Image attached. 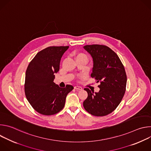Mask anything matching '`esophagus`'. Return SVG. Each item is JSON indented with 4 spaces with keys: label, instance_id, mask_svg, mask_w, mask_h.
<instances>
[{
    "label": "esophagus",
    "instance_id": "34e87169",
    "mask_svg": "<svg viewBox=\"0 0 151 151\" xmlns=\"http://www.w3.org/2000/svg\"><path fill=\"white\" fill-rule=\"evenodd\" d=\"M74 88L76 89V90H82V88L81 87H79V86H75L74 87Z\"/></svg>",
    "mask_w": 151,
    "mask_h": 151
}]
</instances>
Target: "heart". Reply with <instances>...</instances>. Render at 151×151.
Segmentation results:
<instances>
[{
	"label": "heart",
	"mask_w": 151,
	"mask_h": 151,
	"mask_svg": "<svg viewBox=\"0 0 151 151\" xmlns=\"http://www.w3.org/2000/svg\"><path fill=\"white\" fill-rule=\"evenodd\" d=\"M75 57L76 58V60L81 59V58L87 60V55H86L85 53H83V52H78V53H76V54H75Z\"/></svg>",
	"instance_id": "1"
}]
</instances>
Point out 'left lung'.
<instances>
[{
    "label": "left lung",
    "mask_w": 151,
    "mask_h": 151,
    "mask_svg": "<svg viewBox=\"0 0 151 151\" xmlns=\"http://www.w3.org/2000/svg\"><path fill=\"white\" fill-rule=\"evenodd\" d=\"M83 48L93 59L91 76L100 84L98 93L84 88L88 93V97L83 106L93 116H106L116 108L124 96L127 84L124 66L118 55L108 47L94 44Z\"/></svg>",
    "instance_id": "obj_1"
}]
</instances>
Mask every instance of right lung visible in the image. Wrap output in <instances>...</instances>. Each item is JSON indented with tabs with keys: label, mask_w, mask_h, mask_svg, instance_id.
Returning a JSON list of instances; mask_svg holds the SVG:
<instances>
[{
	"label": "right lung",
	"mask_w": 151,
	"mask_h": 151,
	"mask_svg": "<svg viewBox=\"0 0 151 151\" xmlns=\"http://www.w3.org/2000/svg\"><path fill=\"white\" fill-rule=\"evenodd\" d=\"M69 46L49 47L39 51L30 62L26 72L24 91L33 108L44 115H52L61 111L71 85L61 88L54 82L55 73Z\"/></svg>",
	"instance_id": "add662e5"
}]
</instances>
